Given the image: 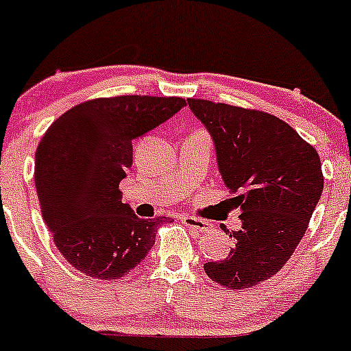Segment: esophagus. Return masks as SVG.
<instances>
[{
    "label": "esophagus",
    "instance_id": "1",
    "mask_svg": "<svg viewBox=\"0 0 351 351\" xmlns=\"http://www.w3.org/2000/svg\"><path fill=\"white\" fill-rule=\"evenodd\" d=\"M182 222L193 232H208L212 229V226L208 222L202 221V219L192 217V215H182Z\"/></svg>",
    "mask_w": 351,
    "mask_h": 351
}]
</instances>
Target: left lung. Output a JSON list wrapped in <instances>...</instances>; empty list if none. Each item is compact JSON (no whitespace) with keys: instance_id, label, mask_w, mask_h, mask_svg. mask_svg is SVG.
<instances>
[{"instance_id":"obj_1","label":"left lung","mask_w":351,"mask_h":351,"mask_svg":"<svg viewBox=\"0 0 351 351\" xmlns=\"http://www.w3.org/2000/svg\"><path fill=\"white\" fill-rule=\"evenodd\" d=\"M215 144L219 171L241 208V229L228 258L205 274L232 290L250 289L280 271L309 226L323 193L317 151L289 123L260 110L189 98Z\"/></svg>"}]
</instances>
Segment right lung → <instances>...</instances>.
Wrapping results in <instances>:
<instances>
[{"mask_svg":"<svg viewBox=\"0 0 351 351\" xmlns=\"http://www.w3.org/2000/svg\"><path fill=\"white\" fill-rule=\"evenodd\" d=\"M185 105L180 97L95 98L67 110L40 139L34 178L42 217L81 274L117 280L154 246L166 219L137 217L119 185L132 166V141Z\"/></svg>","mask_w":351,"mask_h":351,"instance_id":"right-lung-1","label":"right lung"}]
</instances>
